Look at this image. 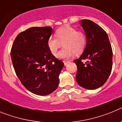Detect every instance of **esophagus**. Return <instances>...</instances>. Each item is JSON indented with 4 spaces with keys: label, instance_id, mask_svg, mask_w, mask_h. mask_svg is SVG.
<instances>
[{
    "label": "esophagus",
    "instance_id": "34e87169",
    "mask_svg": "<svg viewBox=\"0 0 122 122\" xmlns=\"http://www.w3.org/2000/svg\"><path fill=\"white\" fill-rule=\"evenodd\" d=\"M70 62V61H68V60H63V63H64L65 65H66L68 63H69Z\"/></svg>",
    "mask_w": 122,
    "mask_h": 122
}]
</instances>
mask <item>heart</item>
I'll return each instance as SVG.
<instances>
[{"label":"heart","mask_w":122,"mask_h":122,"mask_svg":"<svg viewBox=\"0 0 122 122\" xmlns=\"http://www.w3.org/2000/svg\"><path fill=\"white\" fill-rule=\"evenodd\" d=\"M56 35L48 38V46L52 53L56 54L63 43L65 47L57 54V56L60 59H68L75 53L79 54L86 48L87 36L84 31L66 26L57 29Z\"/></svg>","instance_id":"1"}]
</instances>
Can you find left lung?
I'll list each match as a JSON object with an SVG mask.
<instances>
[{
  "instance_id": "left-lung-1",
  "label": "left lung",
  "mask_w": 122,
  "mask_h": 122,
  "mask_svg": "<svg viewBox=\"0 0 122 122\" xmlns=\"http://www.w3.org/2000/svg\"><path fill=\"white\" fill-rule=\"evenodd\" d=\"M87 36V45L79 59L76 80L82 87L93 90L103 86L110 76L112 68V49L107 33L93 21L81 22ZM87 59L84 63L83 60Z\"/></svg>"
}]
</instances>
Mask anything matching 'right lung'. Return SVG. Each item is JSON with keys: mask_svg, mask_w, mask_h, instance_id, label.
Returning a JSON list of instances; mask_svg holds the SVG:
<instances>
[{"mask_svg": "<svg viewBox=\"0 0 122 122\" xmlns=\"http://www.w3.org/2000/svg\"><path fill=\"white\" fill-rule=\"evenodd\" d=\"M51 27H34L21 32L11 49L13 65L22 84L38 95H47L57 89L64 63L48 46Z\"/></svg>", "mask_w": 122, "mask_h": 122, "instance_id": "1", "label": "right lung"}]
</instances>
